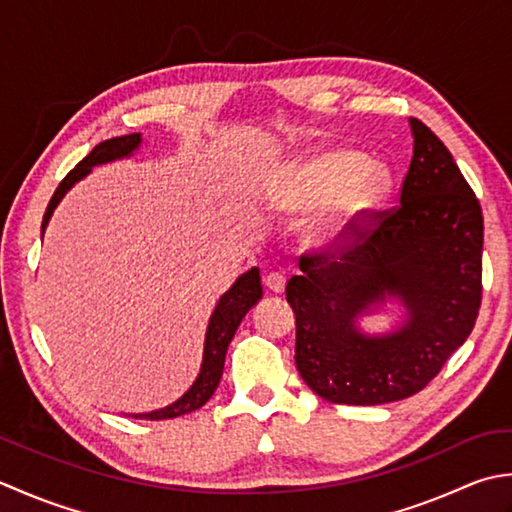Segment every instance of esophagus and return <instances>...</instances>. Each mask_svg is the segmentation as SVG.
Wrapping results in <instances>:
<instances>
[{"instance_id":"34e87169","label":"esophagus","mask_w":512,"mask_h":512,"mask_svg":"<svg viewBox=\"0 0 512 512\" xmlns=\"http://www.w3.org/2000/svg\"><path fill=\"white\" fill-rule=\"evenodd\" d=\"M285 285H287V280L283 274H280V271H269V274L265 276V287L274 291V294L285 291Z\"/></svg>"}]
</instances>
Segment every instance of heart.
Returning a JSON list of instances; mask_svg holds the SVG:
<instances>
[{"mask_svg":"<svg viewBox=\"0 0 512 512\" xmlns=\"http://www.w3.org/2000/svg\"><path fill=\"white\" fill-rule=\"evenodd\" d=\"M393 172L356 148H325L280 165L265 187V201L278 214L321 210L305 227L316 252L347 245L391 194Z\"/></svg>","mask_w":512,"mask_h":512,"instance_id":"1","label":"heart"}]
</instances>
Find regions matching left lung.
<instances>
[{
    "label": "left lung",
    "instance_id": "obj_1",
    "mask_svg": "<svg viewBox=\"0 0 512 512\" xmlns=\"http://www.w3.org/2000/svg\"><path fill=\"white\" fill-rule=\"evenodd\" d=\"M413 159L400 205L338 258H300L287 283L296 367L336 404L373 406L422 391L471 336L482 302L484 218L446 145L411 119ZM403 309L384 334L357 318Z\"/></svg>",
    "mask_w": 512,
    "mask_h": 512
}]
</instances>
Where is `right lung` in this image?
Here are the masks:
<instances>
[{
	"label": "right lung",
	"mask_w": 512,
	"mask_h": 512,
	"mask_svg": "<svg viewBox=\"0 0 512 512\" xmlns=\"http://www.w3.org/2000/svg\"><path fill=\"white\" fill-rule=\"evenodd\" d=\"M141 143H143L141 132H132V134H123V137H114V139H108V141L95 145V150H92L86 159L77 163V168L59 183L55 194H52L50 203L46 207L44 221H41V234L46 232L52 212L57 210L61 198H64L72 190V187H75V183L86 179L95 165H106L112 161L130 159V156L141 148ZM260 298H263L260 269L252 267V269H247L245 274L238 276L236 283L229 287L221 298H218L216 307L210 316V322H207L201 371H198L196 380L192 382V387L187 389L179 400L168 404V406H163V409H156L150 413H130V417H134V420H172V417H179V415L201 409V406L214 395L218 382H221L223 367H225V353H227L229 342H232V338H234L238 325H241V320L247 316V311L252 309Z\"/></svg>",
	"instance_id": "1"
}]
</instances>
